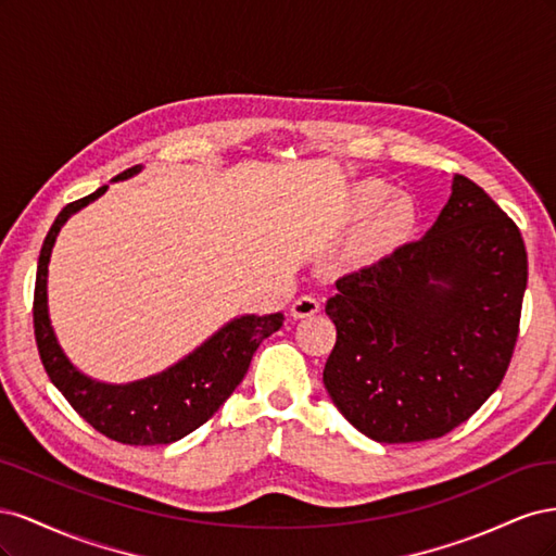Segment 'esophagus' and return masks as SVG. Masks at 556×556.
Masks as SVG:
<instances>
[{
    "mask_svg": "<svg viewBox=\"0 0 556 556\" xmlns=\"http://www.w3.org/2000/svg\"><path fill=\"white\" fill-rule=\"evenodd\" d=\"M319 308H323V301H319L315 294H304V296L294 299V304H292V315H294L296 319H301V317H311V315L319 313Z\"/></svg>",
    "mask_w": 556,
    "mask_h": 556,
    "instance_id": "1",
    "label": "esophagus"
}]
</instances>
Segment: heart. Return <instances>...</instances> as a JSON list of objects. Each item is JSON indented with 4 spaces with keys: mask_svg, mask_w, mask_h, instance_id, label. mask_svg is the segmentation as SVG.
<instances>
[{
    "mask_svg": "<svg viewBox=\"0 0 556 556\" xmlns=\"http://www.w3.org/2000/svg\"><path fill=\"white\" fill-rule=\"evenodd\" d=\"M350 223H366L359 250L364 255H382L408 237L415 227L417 211L408 197H396L394 185L382 178H362L352 182L345 199Z\"/></svg>",
    "mask_w": 556,
    "mask_h": 556,
    "instance_id": "b5f03b06",
    "label": "heart"
}]
</instances>
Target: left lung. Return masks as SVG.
<instances>
[{
	"mask_svg": "<svg viewBox=\"0 0 556 556\" xmlns=\"http://www.w3.org/2000/svg\"><path fill=\"white\" fill-rule=\"evenodd\" d=\"M527 248L473 180L419 241L336 280V345L325 387L348 422L378 443L441 439L490 399L515 350Z\"/></svg>",
	"mask_w": 556,
	"mask_h": 556,
	"instance_id": "obj_1",
	"label": "left lung"
}]
</instances>
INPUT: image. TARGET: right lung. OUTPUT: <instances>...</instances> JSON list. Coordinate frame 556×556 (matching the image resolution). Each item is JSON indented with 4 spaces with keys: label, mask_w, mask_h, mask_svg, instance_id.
Instances as JSON below:
<instances>
[{
    "label": "right lung",
    "mask_w": 556,
    "mask_h": 556,
    "mask_svg": "<svg viewBox=\"0 0 556 556\" xmlns=\"http://www.w3.org/2000/svg\"><path fill=\"white\" fill-rule=\"evenodd\" d=\"M143 172V164L113 182ZM109 185L64 206L43 241L35 288V336L46 374L72 408L111 441L125 445H169L199 429L241 384L255 350L282 327V313L239 315L164 371L134 382H102L86 376L64 355L48 313V264L58 233L74 213L102 197Z\"/></svg>",
    "instance_id": "1"
}]
</instances>
